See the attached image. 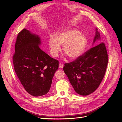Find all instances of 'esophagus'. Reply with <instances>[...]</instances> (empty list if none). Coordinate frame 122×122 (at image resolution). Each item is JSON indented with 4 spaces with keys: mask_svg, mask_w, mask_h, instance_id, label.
I'll return each mask as SVG.
<instances>
[{
    "mask_svg": "<svg viewBox=\"0 0 122 122\" xmlns=\"http://www.w3.org/2000/svg\"><path fill=\"white\" fill-rule=\"evenodd\" d=\"M64 66V65L62 64V63H60L59 65V68L61 69V68H63V67Z\"/></svg>",
    "mask_w": 122,
    "mask_h": 122,
    "instance_id": "esophagus-1",
    "label": "esophagus"
}]
</instances>
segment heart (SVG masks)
<instances>
[{"mask_svg":"<svg viewBox=\"0 0 122 122\" xmlns=\"http://www.w3.org/2000/svg\"><path fill=\"white\" fill-rule=\"evenodd\" d=\"M86 38L80 31L75 29H67L61 31L49 40V47L51 54L57 57L63 45V52L71 60L79 57L86 46Z\"/></svg>","mask_w":122,"mask_h":122,"instance_id":"1","label":"heart"}]
</instances>
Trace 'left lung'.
<instances>
[{
    "label": "left lung",
    "mask_w": 122,
    "mask_h": 122,
    "mask_svg": "<svg viewBox=\"0 0 122 122\" xmlns=\"http://www.w3.org/2000/svg\"><path fill=\"white\" fill-rule=\"evenodd\" d=\"M100 40V33L96 28L93 44ZM107 63L106 46L101 43L75 61L65 64L63 70L76 93L85 96L94 92L99 86L104 77Z\"/></svg>",
    "instance_id": "1"
}]
</instances>
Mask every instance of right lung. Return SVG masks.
Returning <instances> with one entry per match:
<instances>
[{
    "label": "right lung",
    "instance_id": "right-lung-1",
    "mask_svg": "<svg viewBox=\"0 0 122 122\" xmlns=\"http://www.w3.org/2000/svg\"><path fill=\"white\" fill-rule=\"evenodd\" d=\"M40 36L24 29L17 35L13 57L14 68L25 91L34 97L46 95L59 62L40 48Z\"/></svg>",
    "mask_w": 122,
    "mask_h": 122
}]
</instances>
